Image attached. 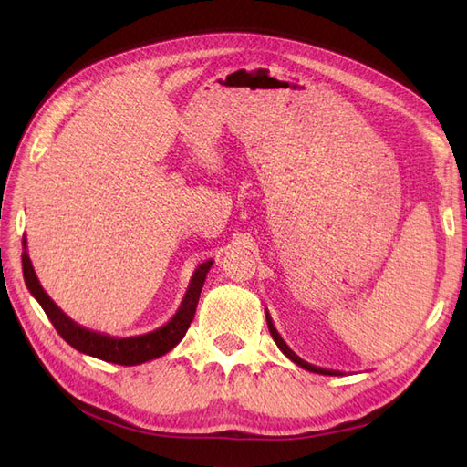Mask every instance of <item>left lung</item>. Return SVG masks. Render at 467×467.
<instances>
[{
  "label": "left lung",
  "instance_id": "8db88e82",
  "mask_svg": "<svg viewBox=\"0 0 467 467\" xmlns=\"http://www.w3.org/2000/svg\"><path fill=\"white\" fill-rule=\"evenodd\" d=\"M265 316H266V325H268V331H271V335H273V338H275V343H276V347L285 352V355L294 362V364H298L300 368H304V370H309V372H316V374H323V376H341L343 372H338V370H327V368H319V366H314V364H309V362H306V360H302L298 355H296V352L285 343V338L280 337V333L276 331V327H275V323H273V317H271V314L266 312L265 309Z\"/></svg>",
  "mask_w": 467,
  "mask_h": 467
}]
</instances>
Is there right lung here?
Segmentation results:
<instances>
[{
	"label": "right lung",
	"instance_id": "obj_1",
	"mask_svg": "<svg viewBox=\"0 0 467 467\" xmlns=\"http://www.w3.org/2000/svg\"><path fill=\"white\" fill-rule=\"evenodd\" d=\"M21 259H23V276H25L26 288H29V292L35 296V300L40 304V307L45 309V314L52 321L54 329L60 333L64 341L69 347H74L76 350L83 352V355H89V357H95V358L105 360V362H112V364H122V366H136V364H142V362H148L153 358H160L165 355V352H169L182 341V337H185L189 325L194 317L196 304H199L206 275L210 271L212 263H214L210 259V261L196 266L185 298H182L177 314L165 325H161V327L153 329L150 333H144V335L120 338V337H110L107 333H99V331L83 327V325H79L72 317H67L62 309L56 306V302L45 292V288L40 286V280L35 273L33 263L29 259V253H26V237L25 235H23Z\"/></svg>",
	"mask_w": 467,
	"mask_h": 467
}]
</instances>
